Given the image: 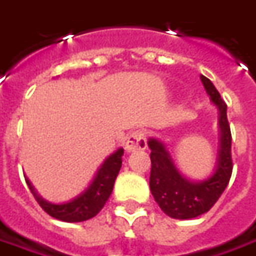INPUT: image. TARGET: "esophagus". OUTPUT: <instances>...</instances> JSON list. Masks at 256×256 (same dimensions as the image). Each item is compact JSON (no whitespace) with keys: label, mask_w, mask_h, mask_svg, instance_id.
Returning a JSON list of instances; mask_svg holds the SVG:
<instances>
[{"label":"esophagus","mask_w":256,"mask_h":256,"mask_svg":"<svg viewBox=\"0 0 256 256\" xmlns=\"http://www.w3.org/2000/svg\"><path fill=\"white\" fill-rule=\"evenodd\" d=\"M145 148H146V138H145V134L140 130H136L130 134L128 137V141H126V145H124V150L128 154L145 150Z\"/></svg>","instance_id":"esophagus-1"}]
</instances>
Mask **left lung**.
<instances>
[{
  "mask_svg": "<svg viewBox=\"0 0 256 256\" xmlns=\"http://www.w3.org/2000/svg\"><path fill=\"white\" fill-rule=\"evenodd\" d=\"M200 79L220 115V150L214 172L203 181H190L180 172L160 140H148L152 163L150 192L162 211L174 220H190L207 212L228 186L233 170L230 126L226 115L228 106L212 82L204 75H200Z\"/></svg>",
  "mask_w": 256,
  "mask_h": 256,
  "instance_id": "left-lung-1",
  "label": "left lung"
}]
</instances>
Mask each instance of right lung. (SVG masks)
<instances>
[{
  "instance_id": "obj_1",
  "label": "right lung",
  "mask_w": 256,
  "mask_h": 256,
  "mask_svg": "<svg viewBox=\"0 0 256 256\" xmlns=\"http://www.w3.org/2000/svg\"><path fill=\"white\" fill-rule=\"evenodd\" d=\"M122 156L123 148H118L114 154H111L106 160L102 162V164L98 167L94 178L89 184V186L82 193H79L78 196H75L66 203L48 202L36 193V188L31 185L27 178H26V182L42 210L50 216L58 220H63V222L88 220L100 212L104 204L106 203V200L111 196L115 180L122 167Z\"/></svg>"
}]
</instances>
